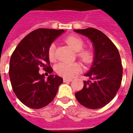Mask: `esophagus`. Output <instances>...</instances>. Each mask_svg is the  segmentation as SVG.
<instances>
[{
	"instance_id": "34e87169",
	"label": "esophagus",
	"mask_w": 133,
	"mask_h": 133,
	"mask_svg": "<svg viewBox=\"0 0 133 133\" xmlns=\"http://www.w3.org/2000/svg\"><path fill=\"white\" fill-rule=\"evenodd\" d=\"M72 81V79L70 78H63V82L65 83V82H71Z\"/></svg>"
}]
</instances>
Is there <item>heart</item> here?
Returning <instances> with one entry per match:
<instances>
[{
    "mask_svg": "<svg viewBox=\"0 0 133 133\" xmlns=\"http://www.w3.org/2000/svg\"><path fill=\"white\" fill-rule=\"evenodd\" d=\"M65 41L76 52V55L80 61L86 65H89L95 60V51L92 48H83L85 42L82 38L75 35L68 36ZM48 55L51 62L55 61V44L52 43L48 47ZM55 72L64 78H71L75 74L81 71V68L78 63H64L61 62L55 67Z\"/></svg>",
    "mask_w": 133,
    "mask_h": 133,
    "instance_id": "1",
    "label": "heart"
}]
</instances>
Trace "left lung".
<instances>
[{"instance_id":"obj_1","label":"left lung","mask_w":133,"mask_h":133,"mask_svg":"<svg viewBox=\"0 0 133 133\" xmlns=\"http://www.w3.org/2000/svg\"><path fill=\"white\" fill-rule=\"evenodd\" d=\"M74 31L92 41L95 54L91 68L85 75L90 81H84L83 89L75 92V97L85 108H103L114 98L121 85L123 65L120 53L111 40L98 29L88 28Z\"/></svg>"}]
</instances>
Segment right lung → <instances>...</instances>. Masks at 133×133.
Instances as JSON below:
<instances>
[{
    "instance_id": "1",
    "label": "right lung",
    "mask_w": 133,
    "mask_h": 133,
    "mask_svg": "<svg viewBox=\"0 0 133 133\" xmlns=\"http://www.w3.org/2000/svg\"><path fill=\"white\" fill-rule=\"evenodd\" d=\"M64 30L38 28L28 34L16 47L10 57L9 77L14 93L30 108L48 105L54 99L63 78L50 75L47 80L39 73L43 68L52 72L48 55V47Z\"/></svg>"
}]
</instances>
